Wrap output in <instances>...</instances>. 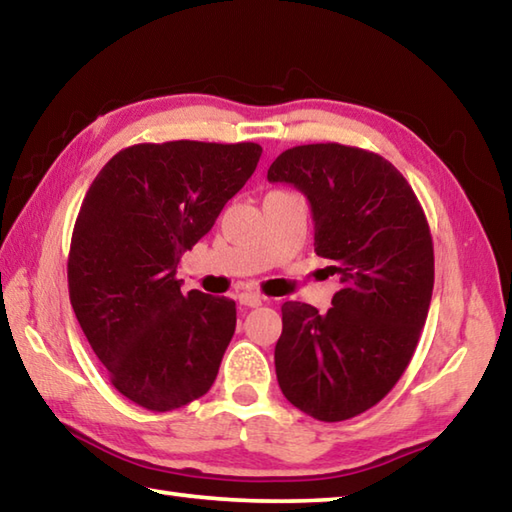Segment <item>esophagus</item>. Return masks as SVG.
Segmentation results:
<instances>
[{"instance_id": "34e87169", "label": "esophagus", "mask_w": 512, "mask_h": 512, "mask_svg": "<svg viewBox=\"0 0 512 512\" xmlns=\"http://www.w3.org/2000/svg\"><path fill=\"white\" fill-rule=\"evenodd\" d=\"M239 304H244V306H262L264 304V297L259 295V293L244 291V293H239Z\"/></svg>"}]
</instances>
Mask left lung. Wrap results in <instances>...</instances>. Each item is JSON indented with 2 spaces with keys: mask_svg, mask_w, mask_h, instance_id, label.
<instances>
[{
  "mask_svg": "<svg viewBox=\"0 0 512 512\" xmlns=\"http://www.w3.org/2000/svg\"><path fill=\"white\" fill-rule=\"evenodd\" d=\"M268 181L309 199L315 253L342 284L327 313L282 304L277 383L304 414L347 421L383 401L414 356L434 286L430 226L405 176L358 147H293Z\"/></svg>",
  "mask_w": 512,
  "mask_h": 512,
  "instance_id": "obj_1",
  "label": "left lung"
}]
</instances>
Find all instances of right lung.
Segmentation results:
<instances>
[{
  "instance_id": "add662e5",
  "label": "right lung",
  "mask_w": 512,
  "mask_h": 512,
  "mask_svg": "<svg viewBox=\"0 0 512 512\" xmlns=\"http://www.w3.org/2000/svg\"><path fill=\"white\" fill-rule=\"evenodd\" d=\"M257 143L170 141L120 150L87 190L69 253L73 313L111 385L152 412L215 383L235 302L181 293L176 266L253 176Z\"/></svg>"
}]
</instances>
